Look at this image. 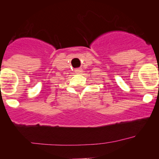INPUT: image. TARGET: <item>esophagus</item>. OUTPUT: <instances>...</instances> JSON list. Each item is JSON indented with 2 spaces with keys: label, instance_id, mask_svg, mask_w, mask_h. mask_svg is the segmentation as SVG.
<instances>
[{
  "label": "esophagus",
  "instance_id": "obj_1",
  "mask_svg": "<svg viewBox=\"0 0 159 159\" xmlns=\"http://www.w3.org/2000/svg\"><path fill=\"white\" fill-rule=\"evenodd\" d=\"M75 72L76 74H81L83 72V69H81V68H75Z\"/></svg>",
  "mask_w": 159,
  "mask_h": 159
}]
</instances>
